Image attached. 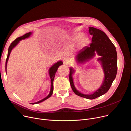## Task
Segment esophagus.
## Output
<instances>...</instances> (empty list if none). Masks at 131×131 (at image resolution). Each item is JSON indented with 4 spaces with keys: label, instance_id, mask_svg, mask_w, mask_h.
I'll list each match as a JSON object with an SVG mask.
<instances>
[{
    "label": "esophagus",
    "instance_id": "34e87169",
    "mask_svg": "<svg viewBox=\"0 0 131 131\" xmlns=\"http://www.w3.org/2000/svg\"><path fill=\"white\" fill-rule=\"evenodd\" d=\"M70 61V59L68 57H65L63 59V62L65 64H68Z\"/></svg>",
    "mask_w": 131,
    "mask_h": 131
}]
</instances>
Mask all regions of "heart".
<instances>
[{
  "label": "heart",
  "instance_id": "b5f03b06",
  "mask_svg": "<svg viewBox=\"0 0 131 131\" xmlns=\"http://www.w3.org/2000/svg\"><path fill=\"white\" fill-rule=\"evenodd\" d=\"M73 40L75 42L80 41V45L81 46H83L86 42L87 39L86 37H83V33L78 32L74 35L73 37Z\"/></svg>",
  "mask_w": 131,
  "mask_h": 131
}]
</instances>
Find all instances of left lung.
Listing matches in <instances>:
<instances>
[{"mask_svg":"<svg viewBox=\"0 0 131 131\" xmlns=\"http://www.w3.org/2000/svg\"><path fill=\"white\" fill-rule=\"evenodd\" d=\"M89 33L92 35V42L89 47L82 49L76 55V61L78 63H84L93 58L96 53L101 58L98 61L101 63L104 72V80L98 90L91 94H84L79 92L73 83L72 74L74 70L70 67L69 82L71 89L75 94L79 96L89 100L95 99L102 96L109 90L117 72V54L114 45L106 34L100 29L90 27Z\"/></svg>","mask_w":131,"mask_h":131,"instance_id":"obj_1","label":"left lung"}]
</instances>
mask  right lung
<instances>
[{"mask_svg": "<svg viewBox=\"0 0 131 131\" xmlns=\"http://www.w3.org/2000/svg\"><path fill=\"white\" fill-rule=\"evenodd\" d=\"M31 35V32H29L28 33L25 34V35H24L23 36L20 37H18L15 40H14L10 45V46H9V48L8 49V56H7V58L6 59V71L7 73V62L9 58V55L10 54V53L11 52V50L13 49V48L14 47H15L18 43V42H20V41H21L22 39H25V38H28V37ZM63 65V62L61 61H60L59 62H58L57 63L54 64L52 66H51L50 69H49V75L50 77V79H51V89H50V93L49 94V95L45 98H44L43 99L36 102V103H31V104H38L44 101H45L46 100L48 99V98H49L51 96V95H52V93H53V80L54 79V77H55V74L56 73V72L57 71L58 69L59 68V67L60 65Z\"/></svg>", "mask_w": 131, "mask_h": 131, "instance_id": "add662e5", "label": "right lung"}]
</instances>
